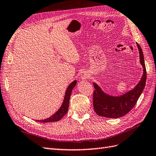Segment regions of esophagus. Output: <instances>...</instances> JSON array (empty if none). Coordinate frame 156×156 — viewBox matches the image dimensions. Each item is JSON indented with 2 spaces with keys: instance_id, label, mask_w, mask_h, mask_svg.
I'll list each match as a JSON object with an SVG mask.
<instances>
[{
  "instance_id": "1",
  "label": "esophagus",
  "mask_w": 156,
  "mask_h": 156,
  "mask_svg": "<svg viewBox=\"0 0 156 156\" xmlns=\"http://www.w3.org/2000/svg\"><path fill=\"white\" fill-rule=\"evenodd\" d=\"M81 78L83 80H85L87 78H89V73L86 71H83L81 75Z\"/></svg>"
}]
</instances>
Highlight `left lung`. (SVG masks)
<instances>
[{
  "mask_svg": "<svg viewBox=\"0 0 156 156\" xmlns=\"http://www.w3.org/2000/svg\"><path fill=\"white\" fill-rule=\"evenodd\" d=\"M140 51V61L144 69L141 80L134 89L120 97H112L104 93L96 83H93V107L98 116L118 119L126 115L134 108L146 85V69L144 54L140 45L137 43Z\"/></svg>",
  "mask_w": 156,
  "mask_h": 156,
  "instance_id": "8db88e82",
  "label": "left lung"
}]
</instances>
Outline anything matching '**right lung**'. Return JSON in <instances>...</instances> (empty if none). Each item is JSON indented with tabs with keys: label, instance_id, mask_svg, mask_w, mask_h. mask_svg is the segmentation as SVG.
I'll list each match as a JSON object with an SVG mask.
<instances>
[{
	"label": "right lung",
	"instance_id": "add662e5",
	"mask_svg": "<svg viewBox=\"0 0 156 156\" xmlns=\"http://www.w3.org/2000/svg\"><path fill=\"white\" fill-rule=\"evenodd\" d=\"M76 83H77V81H74L72 82L71 84L67 87L66 90L65 98H64L63 102L62 105V107L60 108L57 111L54 115H52L47 119L45 120H36L37 122H57L59 120H61L62 118L66 115V113L68 111V108H69V98L71 94V91L74 88V87L76 85Z\"/></svg>",
	"mask_w": 156,
	"mask_h": 156
}]
</instances>
